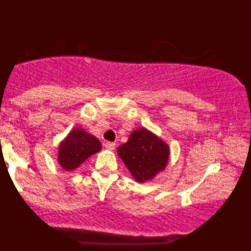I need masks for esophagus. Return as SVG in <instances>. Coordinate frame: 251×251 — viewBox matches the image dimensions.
<instances>
[{
	"label": "esophagus",
	"mask_w": 251,
	"mask_h": 251,
	"mask_svg": "<svg viewBox=\"0 0 251 251\" xmlns=\"http://www.w3.org/2000/svg\"><path fill=\"white\" fill-rule=\"evenodd\" d=\"M104 146H105V149H106V150L112 151V150H114V149H115V143H109V142H106V143H104Z\"/></svg>",
	"instance_id": "esophagus-1"
}]
</instances>
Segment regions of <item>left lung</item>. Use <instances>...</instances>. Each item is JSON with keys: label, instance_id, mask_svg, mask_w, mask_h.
<instances>
[{"label": "left lung", "instance_id": "left-lung-1", "mask_svg": "<svg viewBox=\"0 0 251 251\" xmlns=\"http://www.w3.org/2000/svg\"><path fill=\"white\" fill-rule=\"evenodd\" d=\"M118 154L137 183L151 181L166 169L170 147L146 128L133 130L128 142L118 147Z\"/></svg>", "mask_w": 251, "mask_h": 251}]
</instances>
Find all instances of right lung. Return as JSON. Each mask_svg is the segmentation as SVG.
I'll list each match as a JSON object with an SVG mask.
<instances>
[{
  "label": "right lung",
  "instance_id": "1",
  "mask_svg": "<svg viewBox=\"0 0 251 251\" xmlns=\"http://www.w3.org/2000/svg\"><path fill=\"white\" fill-rule=\"evenodd\" d=\"M100 150L97 137L82 128H74L58 146L57 161L64 170L73 171Z\"/></svg>",
  "mask_w": 251,
  "mask_h": 251
}]
</instances>
